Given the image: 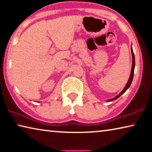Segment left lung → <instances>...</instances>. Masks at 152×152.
Returning a JSON list of instances; mask_svg holds the SVG:
<instances>
[{"mask_svg":"<svg viewBox=\"0 0 152 152\" xmlns=\"http://www.w3.org/2000/svg\"><path fill=\"white\" fill-rule=\"evenodd\" d=\"M131 50H132V71H131V74H130V76H129V80L127 81V83L126 84V86H125V87L124 88V89L122 90V91L120 93V94H119L117 96H115V97L112 98V99H109L107 101V102H111V101H113V100H115L119 98V97L121 96L122 94H124L125 92L127 91V89L129 88L131 86L132 84V82L133 80V78H134V69H135V56H134V51H133V49H132V47H131Z\"/></svg>","mask_w":152,"mask_h":152,"instance_id":"1","label":"left lung"}]
</instances>
